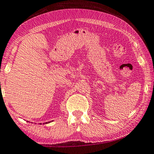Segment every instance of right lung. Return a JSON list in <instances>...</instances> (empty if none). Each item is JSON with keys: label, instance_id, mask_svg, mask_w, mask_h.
I'll return each mask as SVG.
<instances>
[{"label": "right lung", "instance_id": "obj_1", "mask_svg": "<svg viewBox=\"0 0 154 154\" xmlns=\"http://www.w3.org/2000/svg\"><path fill=\"white\" fill-rule=\"evenodd\" d=\"M50 122H51V121H50ZM50 122H45V123H43V124H47V123H50ZM40 124H41V123H40Z\"/></svg>", "mask_w": 154, "mask_h": 154}]
</instances>
